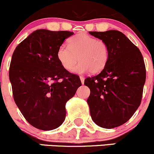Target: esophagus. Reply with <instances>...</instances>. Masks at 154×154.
Returning <instances> with one entry per match:
<instances>
[{
  "label": "esophagus",
  "instance_id": "34e87169",
  "mask_svg": "<svg viewBox=\"0 0 154 154\" xmlns=\"http://www.w3.org/2000/svg\"><path fill=\"white\" fill-rule=\"evenodd\" d=\"M80 80H81V82H82V84H84V77H83V76H80Z\"/></svg>",
  "mask_w": 154,
  "mask_h": 154
}]
</instances>
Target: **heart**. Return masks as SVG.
<instances>
[{
  "label": "heart",
  "mask_w": 154,
  "mask_h": 154,
  "mask_svg": "<svg viewBox=\"0 0 154 154\" xmlns=\"http://www.w3.org/2000/svg\"><path fill=\"white\" fill-rule=\"evenodd\" d=\"M58 61L70 71L80 61L73 72L96 74L101 72L109 59V48L106 42L86 34H79L69 40V46L61 45L57 53Z\"/></svg>",
  "instance_id": "heart-1"
}]
</instances>
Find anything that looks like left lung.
<instances>
[{"instance_id": "left-lung-1", "label": "left lung", "mask_w": 154, "mask_h": 154, "mask_svg": "<svg viewBox=\"0 0 154 154\" xmlns=\"http://www.w3.org/2000/svg\"><path fill=\"white\" fill-rule=\"evenodd\" d=\"M89 33L106 42L109 59L98 75L84 80L90 90L87 103L94 123L113 128L126 123L140 106L146 78L143 57L120 31Z\"/></svg>"}]
</instances>
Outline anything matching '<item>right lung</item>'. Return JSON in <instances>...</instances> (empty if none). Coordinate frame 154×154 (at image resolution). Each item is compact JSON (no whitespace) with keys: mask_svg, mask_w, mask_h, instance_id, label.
<instances>
[{"mask_svg":"<svg viewBox=\"0 0 154 154\" xmlns=\"http://www.w3.org/2000/svg\"><path fill=\"white\" fill-rule=\"evenodd\" d=\"M73 32L38 29L16 47L9 67L13 97L26 120L38 129L60 126L65 104L82 86L76 75L64 69L57 53Z\"/></svg>","mask_w":154,"mask_h":154,"instance_id":"right-lung-1","label":"right lung"}]
</instances>
